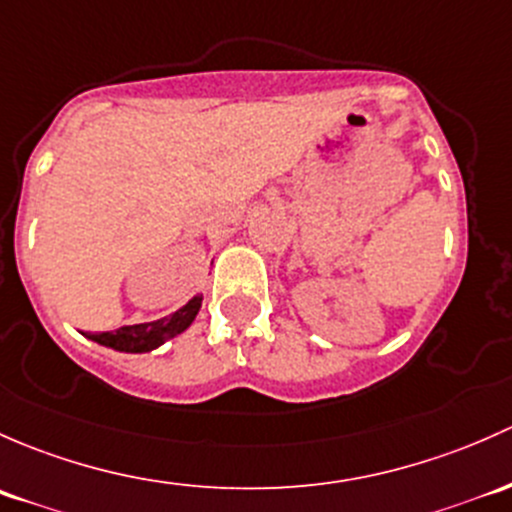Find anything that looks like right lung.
Segmentation results:
<instances>
[{
	"mask_svg": "<svg viewBox=\"0 0 512 512\" xmlns=\"http://www.w3.org/2000/svg\"><path fill=\"white\" fill-rule=\"evenodd\" d=\"M202 293L194 295L189 303H184L182 308L175 313L165 315L160 320H152V323H140V325H125V328L113 330V333H86L88 340L98 342V345L110 347L115 352H152L160 345H165L167 340L177 337L179 333L189 328L197 318L199 308H202Z\"/></svg>",
	"mask_w": 512,
	"mask_h": 512,
	"instance_id": "right-lung-1",
	"label": "right lung"
}]
</instances>
